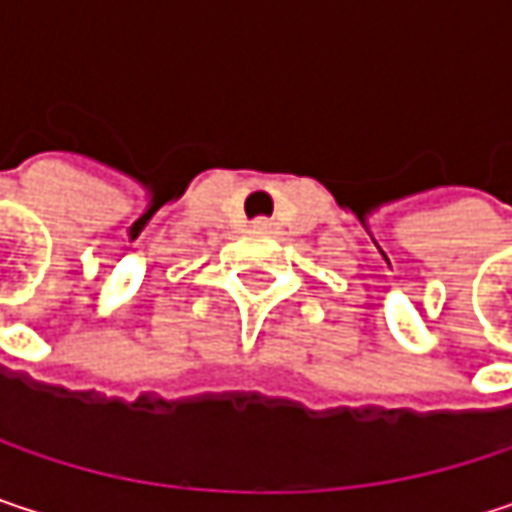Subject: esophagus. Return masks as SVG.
I'll return each instance as SVG.
<instances>
[{
    "label": "esophagus",
    "mask_w": 512,
    "mask_h": 512,
    "mask_svg": "<svg viewBox=\"0 0 512 512\" xmlns=\"http://www.w3.org/2000/svg\"><path fill=\"white\" fill-rule=\"evenodd\" d=\"M252 228H257V231H269V228H272V222L260 216V219H255V222H252Z\"/></svg>",
    "instance_id": "esophagus-1"
}]
</instances>
